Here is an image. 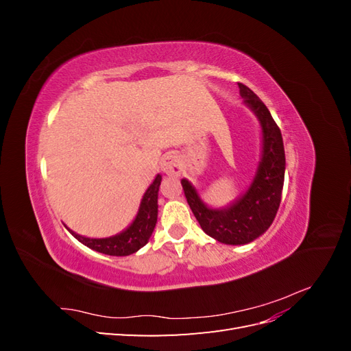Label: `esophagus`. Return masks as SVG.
<instances>
[{"label":"esophagus","mask_w":351,"mask_h":351,"mask_svg":"<svg viewBox=\"0 0 351 351\" xmlns=\"http://www.w3.org/2000/svg\"><path fill=\"white\" fill-rule=\"evenodd\" d=\"M161 168L167 176L177 177L182 174V164H180V159L177 155H173V154H168L162 158Z\"/></svg>","instance_id":"34e87169"}]
</instances>
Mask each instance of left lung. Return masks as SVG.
Here are the masks:
<instances>
[{"mask_svg":"<svg viewBox=\"0 0 351 351\" xmlns=\"http://www.w3.org/2000/svg\"><path fill=\"white\" fill-rule=\"evenodd\" d=\"M244 104L256 114L262 127V158L249 190L224 209L208 208L196 189L182 180L184 196L208 236L226 244H246L262 236L277 215L284 186L285 154L280 127L256 93L239 83Z\"/></svg>","mask_w":351,"mask_h":351,"instance_id":"1","label":"left lung"}]
</instances>
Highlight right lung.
Wrapping results in <instances>:
<instances>
[{
  "mask_svg": "<svg viewBox=\"0 0 351 351\" xmlns=\"http://www.w3.org/2000/svg\"><path fill=\"white\" fill-rule=\"evenodd\" d=\"M161 178L162 177L158 174L154 183L147 187L141 202L139 212H137L132 226L120 232V234L107 239H89L76 234L70 228L67 230L80 243H83L84 246H88L92 250L110 254V256H129V254L143 247L152 236L158 217V190L159 184H161Z\"/></svg>",
  "mask_w": 351,
  "mask_h": 351,
  "instance_id": "obj_1",
  "label": "right lung"
}]
</instances>
